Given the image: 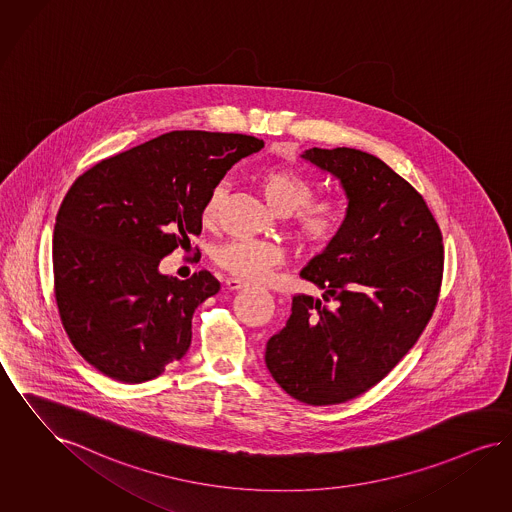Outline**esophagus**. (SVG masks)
<instances>
[{"mask_svg": "<svg viewBox=\"0 0 512 512\" xmlns=\"http://www.w3.org/2000/svg\"><path fill=\"white\" fill-rule=\"evenodd\" d=\"M226 286H228L229 290H243V288H247V281H241V279H235V277H229L226 279Z\"/></svg>", "mask_w": 512, "mask_h": 512, "instance_id": "esophagus-1", "label": "esophagus"}]
</instances>
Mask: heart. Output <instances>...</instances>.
Instances as JSON below:
<instances>
[{"label":"heart","mask_w":512,"mask_h":512,"mask_svg":"<svg viewBox=\"0 0 512 512\" xmlns=\"http://www.w3.org/2000/svg\"><path fill=\"white\" fill-rule=\"evenodd\" d=\"M258 186L273 209L288 214V229L303 250L324 252L336 245L347 224V207L340 197L315 195V182L292 167H267L258 176ZM226 191V184L210 191L201 210L205 224L218 220ZM283 260L281 245L258 239H233L214 250V264L247 281L264 279Z\"/></svg>","instance_id":"1"}]
</instances>
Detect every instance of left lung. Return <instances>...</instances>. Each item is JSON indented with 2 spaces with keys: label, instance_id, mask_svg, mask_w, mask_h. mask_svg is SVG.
<instances>
[{
  "label": "left lung",
  "instance_id": "left-lung-1",
  "mask_svg": "<svg viewBox=\"0 0 512 512\" xmlns=\"http://www.w3.org/2000/svg\"><path fill=\"white\" fill-rule=\"evenodd\" d=\"M302 157L340 180L347 224L302 271L322 300L292 298L265 364L290 397L328 406L372 389L414 347L440 296L444 245L421 193L376 155L313 148Z\"/></svg>",
  "mask_w": 512,
  "mask_h": 512
}]
</instances>
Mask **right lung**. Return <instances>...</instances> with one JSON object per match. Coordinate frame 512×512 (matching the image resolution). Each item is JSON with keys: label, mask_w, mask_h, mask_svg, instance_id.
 Listing matches in <instances>:
<instances>
[{"label": "right lung", "mask_w": 512, "mask_h": 512, "mask_svg": "<svg viewBox=\"0 0 512 512\" xmlns=\"http://www.w3.org/2000/svg\"><path fill=\"white\" fill-rule=\"evenodd\" d=\"M247 134L172 131L77 176L53 235L55 298L77 353L108 378L142 383L180 360L197 305L220 290L203 269L159 262L201 233V210L231 165L260 152Z\"/></svg>", "instance_id": "obj_1"}]
</instances>
